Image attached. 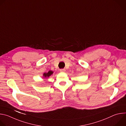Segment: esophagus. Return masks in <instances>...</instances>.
<instances>
[{
  "mask_svg": "<svg viewBox=\"0 0 126 126\" xmlns=\"http://www.w3.org/2000/svg\"><path fill=\"white\" fill-rule=\"evenodd\" d=\"M66 70L65 69H60V72H65Z\"/></svg>",
  "mask_w": 126,
  "mask_h": 126,
  "instance_id": "obj_1",
  "label": "esophagus"
}]
</instances>
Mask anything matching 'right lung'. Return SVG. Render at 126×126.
Segmentation results:
<instances>
[{
  "mask_svg": "<svg viewBox=\"0 0 126 126\" xmlns=\"http://www.w3.org/2000/svg\"><path fill=\"white\" fill-rule=\"evenodd\" d=\"M53 73V72L51 71H49L48 73H45L44 74H43V76H44V77H49L51 74H52Z\"/></svg>",
  "mask_w": 126,
  "mask_h": 126,
  "instance_id": "right-lung-1",
  "label": "right lung"
}]
</instances>
